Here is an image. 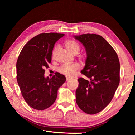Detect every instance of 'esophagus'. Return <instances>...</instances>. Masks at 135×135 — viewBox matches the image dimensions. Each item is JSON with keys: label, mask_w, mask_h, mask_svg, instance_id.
I'll return each mask as SVG.
<instances>
[{"label": "esophagus", "mask_w": 135, "mask_h": 135, "mask_svg": "<svg viewBox=\"0 0 135 135\" xmlns=\"http://www.w3.org/2000/svg\"><path fill=\"white\" fill-rule=\"evenodd\" d=\"M70 80V77H66V81H68Z\"/></svg>", "instance_id": "obj_1"}]
</instances>
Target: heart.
Masks as SVG:
<instances>
[{"label": "heart", "mask_w": 135, "mask_h": 135, "mask_svg": "<svg viewBox=\"0 0 135 135\" xmlns=\"http://www.w3.org/2000/svg\"><path fill=\"white\" fill-rule=\"evenodd\" d=\"M66 47L70 52L73 54H76L79 52L80 49V46L79 43L76 41L74 40H68L65 43ZM58 49V46H55L52 51V56H54ZM80 65L78 63H73V64H65L58 68V71L66 75L67 76H71L77 70H79Z\"/></svg>", "instance_id": "heart-1"}]
</instances>
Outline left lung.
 Masks as SVG:
<instances>
[{
	"label": "left lung",
	"instance_id": "1",
	"mask_svg": "<svg viewBox=\"0 0 135 135\" xmlns=\"http://www.w3.org/2000/svg\"><path fill=\"white\" fill-rule=\"evenodd\" d=\"M85 47L87 58L81 73L90 79L79 78L76 102L88 114L101 111L109 104L120 83V65L115 50L99 35L74 36Z\"/></svg>",
	"mask_w": 135,
	"mask_h": 135
}]
</instances>
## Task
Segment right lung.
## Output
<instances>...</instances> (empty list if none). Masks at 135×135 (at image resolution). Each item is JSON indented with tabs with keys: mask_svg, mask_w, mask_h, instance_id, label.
Returning a JSON list of instances; mask_svg holds the SVG:
<instances>
[{
	"mask_svg": "<svg viewBox=\"0 0 135 135\" xmlns=\"http://www.w3.org/2000/svg\"><path fill=\"white\" fill-rule=\"evenodd\" d=\"M64 34L42 33L27 42L17 62V79L22 97L29 106L43 110L53 104L58 90L66 80L65 76L56 73L52 78L45 77V68L52 61L55 43Z\"/></svg>",
	"mask_w": 135,
	"mask_h": 135,
	"instance_id": "add662e5",
	"label": "right lung"
}]
</instances>
